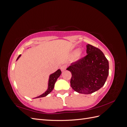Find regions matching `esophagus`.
Segmentation results:
<instances>
[{
    "instance_id": "1",
    "label": "esophagus",
    "mask_w": 127,
    "mask_h": 127,
    "mask_svg": "<svg viewBox=\"0 0 127 127\" xmlns=\"http://www.w3.org/2000/svg\"><path fill=\"white\" fill-rule=\"evenodd\" d=\"M66 68H67V66H66V65H63V66H61L60 69H61V71H64V70L66 69Z\"/></svg>"
}]
</instances>
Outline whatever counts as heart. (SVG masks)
<instances>
[{
  "label": "heart",
  "instance_id": "b5f03b06",
  "mask_svg": "<svg viewBox=\"0 0 127 127\" xmlns=\"http://www.w3.org/2000/svg\"><path fill=\"white\" fill-rule=\"evenodd\" d=\"M77 50H76L74 51V55H76V53H77V54H76V57L77 58H79L80 56H81L82 55V52L81 51H79L77 53Z\"/></svg>",
  "mask_w": 127,
  "mask_h": 127
}]
</instances>
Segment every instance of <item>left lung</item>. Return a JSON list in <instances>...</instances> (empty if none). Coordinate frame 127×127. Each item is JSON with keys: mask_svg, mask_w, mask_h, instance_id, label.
Segmentation results:
<instances>
[{"mask_svg": "<svg viewBox=\"0 0 127 127\" xmlns=\"http://www.w3.org/2000/svg\"><path fill=\"white\" fill-rule=\"evenodd\" d=\"M87 55L72 63L67 70L71 73L70 86L79 93L89 94L104 86L109 75V61L97 48L86 45Z\"/></svg>", "mask_w": 127, "mask_h": 127, "instance_id": "8db88e82", "label": "left lung"}]
</instances>
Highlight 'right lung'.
<instances>
[{"label":"right lung","mask_w":127,"mask_h":127,"mask_svg":"<svg viewBox=\"0 0 127 127\" xmlns=\"http://www.w3.org/2000/svg\"><path fill=\"white\" fill-rule=\"evenodd\" d=\"M20 57H21V55L19 56L17 58V60H18L19 58H20ZM61 74V71L60 69H58L55 72H54L53 74H51L50 76L49 80L48 88L47 91H46L45 93H43V94H42L35 98H39V97H42L46 96L48 95L50 93V92L53 90V88H54L55 84L56 82L57 79L60 76Z\"/></svg>","instance_id":"1"}]
</instances>
